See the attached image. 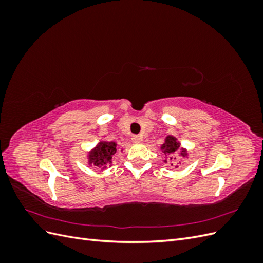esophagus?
<instances>
[{"mask_svg":"<svg viewBox=\"0 0 263 263\" xmlns=\"http://www.w3.org/2000/svg\"><path fill=\"white\" fill-rule=\"evenodd\" d=\"M132 140H133V142H135V144H139V142L141 141V137L138 136V135H134V136L132 137Z\"/></svg>","mask_w":263,"mask_h":263,"instance_id":"esophagus-1","label":"esophagus"}]
</instances>
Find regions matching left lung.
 Masks as SVG:
<instances>
[{"label":"left lung","instance_id":"1","mask_svg":"<svg viewBox=\"0 0 263 263\" xmlns=\"http://www.w3.org/2000/svg\"><path fill=\"white\" fill-rule=\"evenodd\" d=\"M179 148H180V142H178L177 138H174L173 136H168V137H166L165 138V142L161 146L162 153L165 155V157H168L170 160H172V159H176V158H173L174 157L173 155L177 153ZM180 154H181V156L185 157L186 156V150H183L182 149V151H181ZM165 162H166V160H165Z\"/></svg>","mask_w":263,"mask_h":263}]
</instances>
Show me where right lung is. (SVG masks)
Here are the masks:
<instances>
[{"instance_id":"1","label":"right lung","mask_w":263,"mask_h":263,"mask_svg":"<svg viewBox=\"0 0 263 263\" xmlns=\"http://www.w3.org/2000/svg\"><path fill=\"white\" fill-rule=\"evenodd\" d=\"M116 144L114 141H101L89 155V164L106 168L112 162V157L116 154Z\"/></svg>"}]
</instances>
